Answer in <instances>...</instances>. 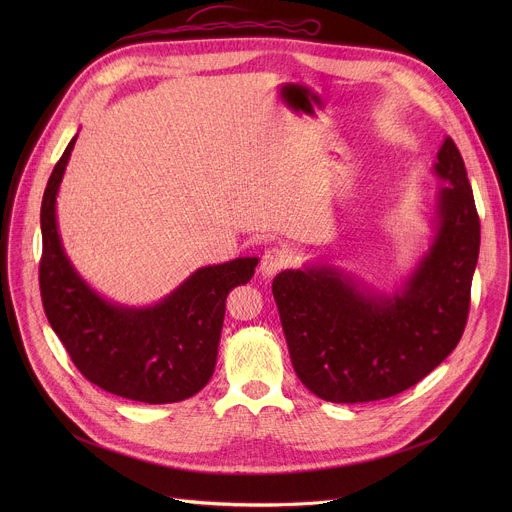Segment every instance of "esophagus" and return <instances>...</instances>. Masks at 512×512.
Wrapping results in <instances>:
<instances>
[{
	"instance_id": "1",
	"label": "esophagus",
	"mask_w": 512,
	"mask_h": 512,
	"mask_svg": "<svg viewBox=\"0 0 512 512\" xmlns=\"http://www.w3.org/2000/svg\"><path fill=\"white\" fill-rule=\"evenodd\" d=\"M289 257L283 249H267L261 257V263H259V271L263 277H273L279 269H283L287 265Z\"/></svg>"
}]
</instances>
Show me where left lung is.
<instances>
[{
	"label": "left lung",
	"mask_w": 512,
	"mask_h": 512,
	"mask_svg": "<svg viewBox=\"0 0 512 512\" xmlns=\"http://www.w3.org/2000/svg\"><path fill=\"white\" fill-rule=\"evenodd\" d=\"M431 241L393 289L328 263L285 269L273 298L300 381L332 403L393 397L427 377L460 342L480 251V221L452 137L437 150Z\"/></svg>",
	"instance_id": "1"
}]
</instances>
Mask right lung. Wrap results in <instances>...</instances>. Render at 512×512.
Segmentation results:
<instances>
[{
	"mask_svg": "<svg viewBox=\"0 0 512 512\" xmlns=\"http://www.w3.org/2000/svg\"><path fill=\"white\" fill-rule=\"evenodd\" d=\"M79 133L52 170L42 198L40 294L46 318L77 369L101 389L141 403H178L212 377L229 291L247 283L259 257L190 273L152 306L105 298L64 251L56 196Z\"/></svg>",
	"mask_w": 512,
	"mask_h": 512,
	"instance_id": "obj_1",
	"label": "right lung"
}]
</instances>
